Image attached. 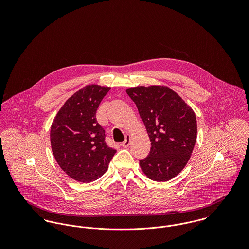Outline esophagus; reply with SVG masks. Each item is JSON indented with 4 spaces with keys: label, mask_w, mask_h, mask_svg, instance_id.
<instances>
[{
    "label": "esophagus",
    "mask_w": 249,
    "mask_h": 249,
    "mask_svg": "<svg viewBox=\"0 0 249 249\" xmlns=\"http://www.w3.org/2000/svg\"><path fill=\"white\" fill-rule=\"evenodd\" d=\"M130 140H131V136H130V135H126L125 140L121 143V145H122L123 147H127V146L130 144Z\"/></svg>",
    "instance_id": "34e87169"
}]
</instances>
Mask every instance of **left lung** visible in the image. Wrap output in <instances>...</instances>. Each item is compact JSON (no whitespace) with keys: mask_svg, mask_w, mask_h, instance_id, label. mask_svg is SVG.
<instances>
[{"mask_svg":"<svg viewBox=\"0 0 249 249\" xmlns=\"http://www.w3.org/2000/svg\"><path fill=\"white\" fill-rule=\"evenodd\" d=\"M135 103L151 142L147 157L140 160L142 173L153 181L177 177L187 165L196 141L194 110L164 85L126 89Z\"/></svg>","mask_w":249,"mask_h":249,"instance_id":"obj_1","label":"left lung"}]
</instances>
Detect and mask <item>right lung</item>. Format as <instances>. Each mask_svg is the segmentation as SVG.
<instances>
[{
    "mask_svg": "<svg viewBox=\"0 0 249 249\" xmlns=\"http://www.w3.org/2000/svg\"><path fill=\"white\" fill-rule=\"evenodd\" d=\"M110 87L87 85L57 112L51 126L53 156L70 178L89 183L101 178L116 153L106 142V131L96 119V112Z\"/></svg>",
    "mask_w": 249,
    "mask_h": 249,
    "instance_id": "1",
    "label": "right lung"
}]
</instances>
